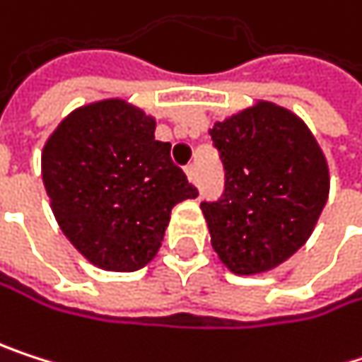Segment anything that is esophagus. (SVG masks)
<instances>
[{
  "instance_id": "esophagus-1",
  "label": "esophagus",
  "mask_w": 362,
  "mask_h": 362,
  "mask_svg": "<svg viewBox=\"0 0 362 362\" xmlns=\"http://www.w3.org/2000/svg\"><path fill=\"white\" fill-rule=\"evenodd\" d=\"M187 177H189L191 185H197L199 182V173H197V167L195 165H189L187 167Z\"/></svg>"
}]
</instances>
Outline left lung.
Wrapping results in <instances>:
<instances>
[{
  "mask_svg": "<svg viewBox=\"0 0 362 362\" xmlns=\"http://www.w3.org/2000/svg\"><path fill=\"white\" fill-rule=\"evenodd\" d=\"M225 165V195L202 204L223 265L257 276L288 261L312 235L329 199L322 148L291 110L259 99L210 129Z\"/></svg>",
  "mask_w": 362,
  "mask_h": 362,
  "instance_id": "obj_1",
  "label": "left lung"
}]
</instances>
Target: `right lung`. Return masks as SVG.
I'll return each instance as SVG.
<instances>
[{"label":"right lung","mask_w":362,"mask_h":362,"mask_svg":"<svg viewBox=\"0 0 362 362\" xmlns=\"http://www.w3.org/2000/svg\"><path fill=\"white\" fill-rule=\"evenodd\" d=\"M156 120L120 97L71 110L42 148V180L71 246L105 272H137L158 252L175 204L195 199Z\"/></svg>","instance_id":"add662e5"}]
</instances>
